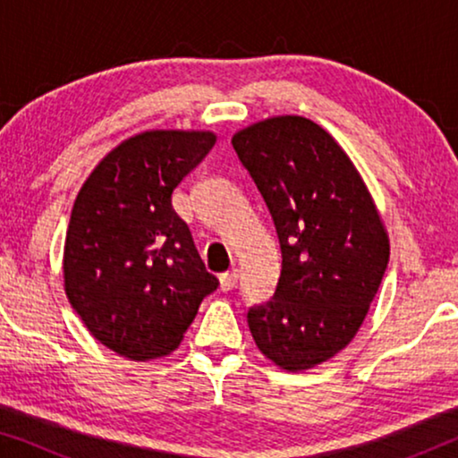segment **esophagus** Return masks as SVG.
<instances>
[{
	"mask_svg": "<svg viewBox=\"0 0 458 458\" xmlns=\"http://www.w3.org/2000/svg\"><path fill=\"white\" fill-rule=\"evenodd\" d=\"M237 277H240V275H237V268H233V271L223 273L221 277H218V281H221V290H223V292L233 290L235 284H237Z\"/></svg>",
	"mask_w": 458,
	"mask_h": 458,
	"instance_id": "1",
	"label": "esophagus"
}]
</instances>
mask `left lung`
Returning <instances> with one entry per match:
<instances>
[{"label": "left lung", "instance_id": "left-lung-1", "mask_svg": "<svg viewBox=\"0 0 458 458\" xmlns=\"http://www.w3.org/2000/svg\"><path fill=\"white\" fill-rule=\"evenodd\" d=\"M231 143L281 246L277 290L248 310L250 334L275 365L306 371L360 329L390 260L387 231L352 160L310 118H265Z\"/></svg>", "mask_w": 458, "mask_h": 458}]
</instances>
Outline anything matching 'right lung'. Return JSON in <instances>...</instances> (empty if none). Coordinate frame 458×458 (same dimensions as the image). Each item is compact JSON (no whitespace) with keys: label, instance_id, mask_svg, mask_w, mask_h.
<instances>
[{"label":"right lung","instance_id":"right-lung-1","mask_svg":"<svg viewBox=\"0 0 458 458\" xmlns=\"http://www.w3.org/2000/svg\"><path fill=\"white\" fill-rule=\"evenodd\" d=\"M215 141L212 131H143L106 154L74 199L64 292L91 335L124 359L171 354L216 290L171 202Z\"/></svg>","mask_w":458,"mask_h":458}]
</instances>
